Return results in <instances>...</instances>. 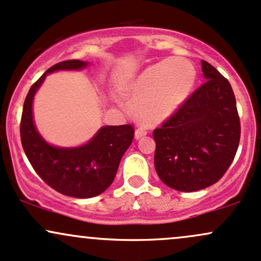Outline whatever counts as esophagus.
Segmentation results:
<instances>
[{
	"label": "esophagus",
	"mask_w": 261,
	"mask_h": 261,
	"mask_svg": "<svg viewBox=\"0 0 261 261\" xmlns=\"http://www.w3.org/2000/svg\"><path fill=\"white\" fill-rule=\"evenodd\" d=\"M147 133L148 132L145 130L144 128H138V129H136V134H134V136H136V139H139L142 138V137H144Z\"/></svg>",
	"instance_id": "34e87169"
}]
</instances>
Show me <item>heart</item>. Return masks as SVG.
I'll return each mask as SVG.
<instances>
[{
    "mask_svg": "<svg viewBox=\"0 0 261 261\" xmlns=\"http://www.w3.org/2000/svg\"><path fill=\"white\" fill-rule=\"evenodd\" d=\"M195 82L197 68L187 58H165L147 67L127 89L134 117L147 125L164 122L186 102Z\"/></svg>",
    "mask_w": 261,
    "mask_h": 261,
    "instance_id": "b5f03b06",
    "label": "heart"
}]
</instances>
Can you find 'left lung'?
<instances>
[{
    "label": "left lung",
    "instance_id": "obj_1",
    "mask_svg": "<svg viewBox=\"0 0 261 261\" xmlns=\"http://www.w3.org/2000/svg\"><path fill=\"white\" fill-rule=\"evenodd\" d=\"M201 71L205 82L153 132L156 174L179 192L217 183L239 147L240 119L230 83L204 60Z\"/></svg>",
    "mask_w": 261,
    "mask_h": 261
}]
</instances>
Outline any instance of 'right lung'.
I'll return each instance as SVG.
<instances>
[{"mask_svg":"<svg viewBox=\"0 0 261 261\" xmlns=\"http://www.w3.org/2000/svg\"><path fill=\"white\" fill-rule=\"evenodd\" d=\"M87 64L69 60L47 69L27 93L19 125L22 147L36 173L58 193L73 198H92L105 192L134 138L133 125H107L82 147L58 148L49 145L36 129L32 102L46 75L61 69H82Z\"/></svg>","mask_w":261,"mask_h":261,"instance_id":"right-lung-1","label":"right lung"}]
</instances>
